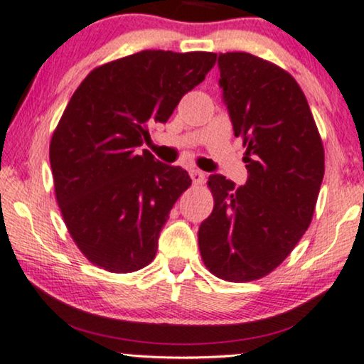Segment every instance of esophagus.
<instances>
[{
  "mask_svg": "<svg viewBox=\"0 0 364 364\" xmlns=\"http://www.w3.org/2000/svg\"><path fill=\"white\" fill-rule=\"evenodd\" d=\"M190 176H191V181L195 183V185H201V183L205 181V173L200 171V169H190Z\"/></svg>",
  "mask_w": 364,
  "mask_h": 364,
  "instance_id": "34e87169",
  "label": "esophagus"
}]
</instances>
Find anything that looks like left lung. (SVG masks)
<instances>
[{
	"label": "left lung",
	"mask_w": 364,
	"mask_h": 364,
	"mask_svg": "<svg viewBox=\"0 0 364 364\" xmlns=\"http://www.w3.org/2000/svg\"><path fill=\"white\" fill-rule=\"evenodd\" d=\"M233 132L247 148V183L211 174L213 211L198 230L206 269L228 282L270 274L314 215L324 148L304 92L291 73L245 52L218 55Z\"/></svg>",
	"instance_id": "obj_1"
}]
</instances>
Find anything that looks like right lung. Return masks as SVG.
Wrapping results in <instances>:
<instances>
[{
  "label": "right lung",
  "instance_id": "right-lung-1",
  "mask_svg": "<svg viewBox=\"0 0 364 364\" xmlns=\"http://www.w3.org/2000/svg\"><path fill=\"white\" fill-rule=\"evenodd\" d=\"M215 62L211 52L142 50L94 68L73 92L50 142V166L68 233L94 265L127 274L153 262L191 178L139 148L151 124L166 122Z\"/></svg>",
  "mask_w": 364,
  "mask_h": 364
}]
</instances>
